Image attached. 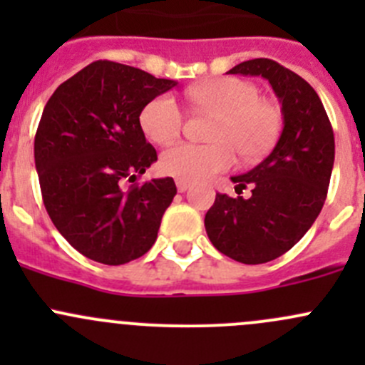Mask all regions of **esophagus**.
Masks as SVG:
<instances>
[{"label": "esophagus", "mask_w": 365, "mask_h": 365, "mask_svg": "<svg viewBox=\"0 0 365 365\" xmlns=\"http://www.w3.org/2000/svg\"><path fill=\"white\" fill-rule=\"evenodd\" d=\"M176 187H178V192H185V190L190 187V182H187V180H182V178H176Z\"/></svg>", "instance_id": "obj_1"}]
</instances>
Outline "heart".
<instances>
[{
	"instance_id": "b5f03b06",
	"label": "heart",
	"mask_w": 365,
	"mask_h": 365,
	"mask_svg": "<svg viewBox=\"0 0 365 365\" xmlns=\"http://www.w3.org/2000/svg\"><path fill=\"white\" fill-rule=\"evenodd\" d=\"M196 108L219 116L210 145L180 143L160 157L162 171L187 182H203L227 171L237 162V152L247 160L263 157L281 132V109L259 98L256 84L238 77H222L190 88ZM145 134L159 145H168L182 134L183 111L173 95H160L141 113Z\"/></svg>"
}]
</instances>
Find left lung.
<instances>
[{
    "instance_id": "1",
    "label": "left lung",
    "mask_w": 365,
    "mask_h": 365,
    "mask_svg": "<svg viewBox=\"0 0 365 365\" xmlns=\"http://www.w3.org/2000/svg\"><path fill=\"white\" fill-rule=\"evenodd\" d=\"M230 73L261 76L282 104L281 138L261 164L231 178L238 194H217L205 215L210 242L245 264H259L288 252L322 212L334 168L336 143L325 108L311 84L268 58L244 61Z\"/></svg>"
}]
</instances>
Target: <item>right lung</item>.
Masks as SVG:
<instances>
[{
    "label": "right lung",
    "mask_w": 365,
    "mask_h": 365,
    "mask_svg": "<svg viewBox=\"0 0 365 365\" xmlns=\"http://www.w3.org/2000/svg\"><path fill=\"white\" fill-rule=\"evenodd\" d=\"M141 68L93 61L56 88L35 135V165L51 220L76 251L104 264L138 259L155 244L173 178L123 190L157 152L139 116L176 86Z\"/></svg>",
    "instance_id": "right-lung-1"
}]
</instances>
